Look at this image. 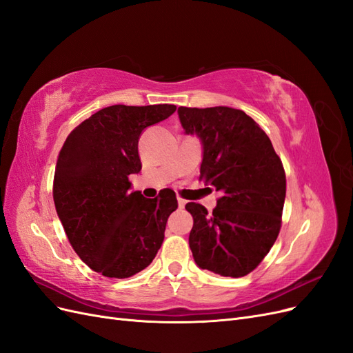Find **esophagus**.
<instances>
[{"label":"esophagus","instance_id":"obj_1","mask_svg":"<svg viewBox=\"0 0 353 353\" xmlns=\"http://www.w3.org/2000/svg\"><path fill=\"white\" fill-rule=\"evenodd\" d=\"M185 205H187V200H184L183 197H178V206H179V209H183Z\"/></svg>","mask_w":353,"mask_h":353}]
</instances>
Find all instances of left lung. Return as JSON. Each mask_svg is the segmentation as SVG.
I'll list each match as a JSON object with an SVG mask.
<instances>
[{
    "mask_svg": "<svg viewBox=\"0 0 353 353\" xmlns=\"http://www.w3.org/2000/svg\"><path fill=\"white\" fill-rule=\"evenodd\" d=\"M181 125L203 143L200 181L221 193L212 213L187 203L193 215L190 249L196 263L223 276L250 274L281 228L285 172L270 137L243 110L179 108Z\"/></svg>",
    "mask_w": 353,
    "mask_h": 353,
    "instance_id": "1",
    "label": "left lung"
}]
</instances>
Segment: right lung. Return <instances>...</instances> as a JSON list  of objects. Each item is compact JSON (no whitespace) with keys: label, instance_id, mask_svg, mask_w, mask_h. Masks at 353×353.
<instances>
[{"label":"right lung","instance_id":"add662e5","mask_svg":"<svg viewBox=\"0 0 353 353\" xmlns=\"http://www.w3.org/2000/svg\"><path fill=\"white\" fill-rule=\"evenodd\" d=\"M175 110L174 104L110 105L74 128L59 153L52 199L61 225L79 258L109 279H128L152 263L178 208L170 188L154 199L130 191V175L143 166L141 132Z\"/></svg>","mask_w":353,"mask_h":353}]
</instances>
